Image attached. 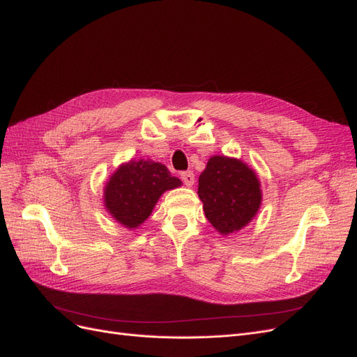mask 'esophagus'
I'll use <instances>...</instances> for the list:
<instances>
[{
	"label": "esophagus",
	"mask_w": 357,
	"mask_h": 357,
	"mask_svg": "<svg viewBox=\"0 0 357 357\" xmlns=\"http://www.w3.org/2000/svg\"><path fill=\"white\" fill-rule=\"evenodd\" d=\"M181 180L188 188H192L193 183H195V174H193L192 171H185L181 172Z\"/></svg>",
	"instance_id": "obj_1"
}]
</instances>
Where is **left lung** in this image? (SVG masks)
<instances>
[{"instance_id": "left-lung-1", "label": "left lung", "mask_w": 357, "mask_h": 357, "mask_svg": "<svg viewBox=\"0 0 357 357\" xmlns=\"http://www.w3.org/2000/svg\"><path fill=\"white\" fill-rule=\"evenodd\" d=\"M198 197L213 228L229 235L250 223L261 208V181L241 159L215 155L201 172Z\"/></svg>"}]
</instances>
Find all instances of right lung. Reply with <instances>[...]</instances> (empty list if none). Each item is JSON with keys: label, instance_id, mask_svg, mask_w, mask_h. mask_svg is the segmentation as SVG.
I'll return each instance as SVG.
<instances>
[{"label": "right lung", "instance_id": "obj_1", "mask_svg": "<svg viewBox=\"0 0 357 357\" xmlns=\"http://www.w3.org/2000/svg\"><path fill=\"white\" fill-rule=\"evenodd\" d=\"M181 186L168 168L152 159H131L110 176L104 188V207L128 229H137L152 214L160 195Z\"/></svg>", "mask_w": 357, "mask_h": 357}]
</instances>
